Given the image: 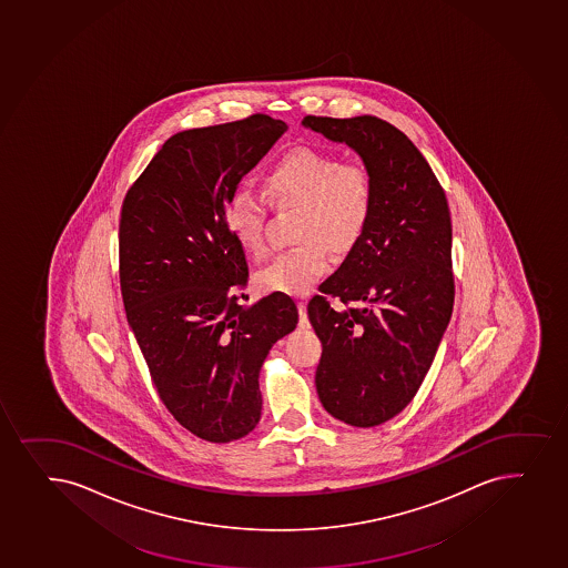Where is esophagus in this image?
<instances>
[{"label":"esophagus","mask_w":568,"mask_h":568,"mask_svg":"<svg viewBox=\"0 0 568 568\" xmlns=\"http://www.w3.org/2000/svg\"><path fill=\"white\" fill-rule=\"evenodd\" d=\"M298 315L300 326H302V328H307V326H310V321H307V307L304 300H298Z\"/></svg>","instance_id":"esophagus-1"}]
</instances>
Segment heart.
I'll return each mask as SVG.
<instances>
[{"label": "heart", "instance_id": "obj_1", "mask_svg": "<svg viewBox=\"0 0 568 568\" xmlns=\"http://www.w3.org/2000/svg\"><path fill=\"white\" fill-rule=\"evenodd\" d=\"M264 189L277 210H298L294 247L281 251L258 272V287L270 293L304 294L331 268L328 247L349 251L363 237L376 207V183L361 162L338 154L300 148L283 154L264 178ZM266 197L237 192L230 200L226 224L251 256L268 248Z\"/></svg>", "mask_w": 568, "mask_h": 568}]
</instances>
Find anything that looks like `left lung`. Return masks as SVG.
<instances>
[{
	"mask_svg": "<svg viewBox=\"0 0 568 568\" xmlns=\"http://www.w3.org/2000/svg\"><path fill=\"white\" fill-rule=\"evenodd\" d=\"M304 124L355 149L376 183L368 229L307 302L323 344L321 404L351 427H376L414 400L452 320V215L427 160L389 122L307 115Z\"/></svg>",
	"mask_w": 568,
	"mask_h": 568,
	"instance_id": "8db88e82",
	"label": "left lung"
}]
</instances>
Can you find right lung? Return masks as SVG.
Listing matches in <instances>:
<instances>
[{"mask_svg": "<svg viewBox=\"0 0 568 568\" xmlns=\"http://www.w3.org/2000/svg\"><path fill=\"white\" fill-rule=\"evenodd\" d=\"M285 130L255 113L179 132L122 200L119 277L128 323L168 412L213 444L256 427L262 363L298 323L285 293L240 304L248 264L226 224L240 179Z\"/></svg>", "mask_w": 568, "mask_h": 568, "instance_id": "add662e5", "label": "right lung"}]
</instances>
